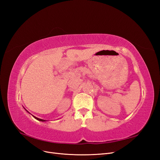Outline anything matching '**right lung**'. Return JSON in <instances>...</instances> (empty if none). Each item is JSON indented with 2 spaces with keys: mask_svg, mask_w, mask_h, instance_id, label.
Segmentation results:
<instances>
[{
  "mask_svg": "<svg viewBox=\"0 0 160 160\" xmlns=\"http://www.w3.org/2000/svg\"><path fill=\"white\" fill-rule=\"evenodd\" d=\"M34 118H35L36 119H37V120H38V121H41V122H45V120H44V119H39V118H36V117H35V116H33Z\"/></svg>",
  "mask_w": 160,
  "mask_h": 160,
  "instance_id": "1",
  "label": "right lung"
}]
</instances>
